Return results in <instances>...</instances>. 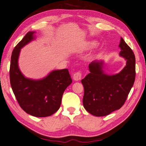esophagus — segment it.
<instances>
[{
  "instance_id": "34e87169",
  "label": "esophagus",
  "mask_w": 146,
  "mask_h": 146,
  "mask_svg": "<svg viewBox=\"0 0 146 146\" xmlns=\"http://www.w3.org/2000/svg\"><path fill=\"white\" fill-rule=\"evenodd\" d=\"M81 79V72H76L74 74L73 79L76 81H78Z\"/></svg>"
}]
</instances>
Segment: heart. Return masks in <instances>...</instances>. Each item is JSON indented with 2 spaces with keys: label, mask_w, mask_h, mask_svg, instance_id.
Listing matches in <instances>:
<instances>
[{
  "label": "heart",
  "mask_w": 146,
  "mask_h": 146,
  "mask_svg": "<svg viewBox=\"0 0 146 146\" xmlns=\"http://www.w3.org/2000/svg\"><path fill=\"white\" fill-rule=\"evenodd\" d=\"M97 45V41L95 40H84L79 42L73 49L74 51L78 53H83L90 49L95 48ZM93 57V56H92Z\"/></svg>",
  "instance_id": "b5f03b06"
}]
</instances>
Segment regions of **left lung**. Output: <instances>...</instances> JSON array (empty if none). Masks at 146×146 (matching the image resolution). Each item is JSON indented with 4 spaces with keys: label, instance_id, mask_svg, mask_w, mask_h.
I'll return each instance as SVG.
<instances>
[{
    "label": "left lung",
    "instance_id": "8db88e82",
    "mask_svg": "<svg viewBox=\"0 0 146 146\" xmlns=\"http://www.w3.org/2000/svg\"><path fill=\"white\" fill-rule=\"evenodd\" d=\"M119 56L126 61L119 73L107 74L104 60L89 65L90 73L81 80L84 86V109L95 116H105L119 109L125 104L135 79V57L131 49L121 37Z\"/></svg>",
    "mask_w": 146,
    "mask_h": 146
}]
</instances>
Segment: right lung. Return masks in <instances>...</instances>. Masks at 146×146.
Returning <instances> with one entry per match:
<instances>
[{
  "mask_svg": "<svg viewBox=\"0 0 146 146\" xmlns=\"http://www.w3.org/2000/svg\"><path fill=\"white\" fill-rule=\"evenodd\" d=\"M35 32L30 31L14 48L10 65V82L21 109L35 117H47L59 109L62 95L72 80L67 68L51 71L44 78H26L20 69L21 49L35 40Z\"/></svg>",
  "mask_w": 146,
  "mask_h": 146,
  "instance_id": "1",
  "label": "right lung"
}]
</instances>
